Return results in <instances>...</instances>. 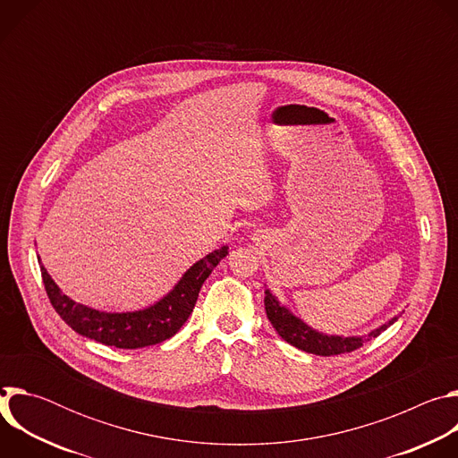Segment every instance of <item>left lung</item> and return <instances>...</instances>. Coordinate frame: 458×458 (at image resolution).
Masks as SVG:
<instances>
[{
	"instance_id": "left-lung-1",
	"label": "left lung",
	"mask_w": 458,
	"mask_h": 458,
	"mask_svg": "<svg viewBox=\"0 0 458 458\" xmlns=\"http://www.w3.org/2000/svg\"><path fill=\"white\" fill-rule=\"evenodd\" d=\"M265 308H267V315L276 328V332L288 344H292L306 353L322 355V357H332V355L355 352L357 348H360L373 337L380 335V332L389 328V326L397 320V317H394L389 322L378 326L377 330L369 332L368 335L339 337V335H326V334H320V332L310 328L306 322H302L286 306H283L270 290L265 292Z\"/></svg>"
}]
</instances>
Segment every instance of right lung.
<instances>
[{"label": "right lung", "instance_id": "add662e5", "mask_svg": "<svg viewBox=\"0 0 458 458\" xmlns=\"http://www.w3.org/2000/svg\"><path fill=\"white\" fill-rule=\"evenodd\" d=\"M228 255V246L214 250L193 267H190L179 283L156 304L126 313H110L89 308L64 295L41 265V277L47 295L74 332L105 346L121 350H138L159 344L174 337L193 311L203 283L208 279L219 260Z\"/></svg>", "mask_w": 458, "mask_h": 458}]
</instances>
